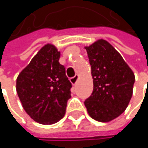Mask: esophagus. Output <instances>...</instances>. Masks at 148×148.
<instances>
[{"label": "esophagus", "mask_w": 148, "mask_h": 148, "mask_svg": "<svg viewBox=\"0 0 148 148\" xmlns=\"http://www.w3.org/2000/svg\"><path fill=\"white\" fill-rule=\"evenodd\" d=\"M79 75L77 74V75H75L74 77H73V78H71V79H70V81H71V83L74 85V86H75L76 85V83H77V81H78V79H79Z\"/></svg>", "instance_id": "34e87169"}]
</instances>
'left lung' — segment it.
Returning <instances> with one entry per match:
<instances>
[{"label":"left lung","mask_w":148,"mask_h":148,"mask_svg":"<svg viewBox=\"0 0 148 148\" xmlns=\"http://www.w3.org/2000/svg\"><path fill=\"white\" fill-rule=\"evenodd\" d=\"M85 49L93 79V91L85 106L92 119L108 123L128 107L133 94L134 74L106 40L99 39Z\"/></svg>","instance_id":"1"}]
</instances>
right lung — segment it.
<instances>
[{"instance_id": "add662e5", "label": "right lung", "mask_w": 148, "mask_h": 148, "mask_svg": "<svg viewBox=\"0 0 148 148\" xmlns=\"http://www.w3.org/2000/svg\"><path fill=\"white\" fill-rule=\"evenodd\" d=\"M61 52L52 44L43 46L19 73L16 91L25 112L41 124H53L65 115L72 85L59 63Z\"/></svg>"}]
</instances>
